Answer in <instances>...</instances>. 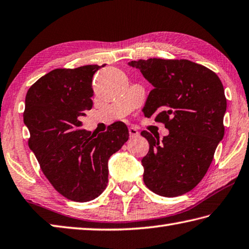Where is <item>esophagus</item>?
Here are the masks:
<instances>
[{
	"label": "esophagus",
	"instance_id": "34e87169",
	"mask_svg": "<svg viewBox=\"0 0 249 249\" xmlns=\"http://www.w3.org/2000/svg\"><path fill=\"white\" fill-rule=\"evenodd\" d=\"M128 132H129V136L130 137H137V136H139V132L138 130L135 128V127H129L128 128Z\"/></svg>",
	"mask_w": 249,
	"mask_h": 249
}]
</instances>
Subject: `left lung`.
I'll return each mask as SVG.
<instances>
[{
	"label": "left lung",
	"instance_id": "8db88e82",
	"mask_svg": "<svg viewBox=\"0 0 249 249\" xmlns=\"http://www.w3.org/2000/svg\"><path fill=\"white\" fill-rule=\"evenodd\" d=\"M153 86L142 109L156 116L169 135L163 139L142 130L149 151L142 158L146 186L164 197L183 195L207 173L224 136L227 98L214 71L188 60L132 61Z\"/></svg>",
	"mask_w": 249,
	"mask_h": 249
}]
</instances>
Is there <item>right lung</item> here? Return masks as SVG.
<instances>
[{"label":"right lung","instance_id":"1","mask_svg":"<svg viewBox=\"0 0 249 249\" xmlns=\"http://www.w3.org/2000/svg\"><path fill=\"white\" fill-rule=\"evenodd\" d=\"M103 66L53 70L26 94L29 147L52 186L73 201L101 195L109 175L107 161L129 136L123 122H115L98 136L80 129L81 117L92 107V77Z\"/></svg>","mask_w":249,"mask_h":249}]
</instances>
